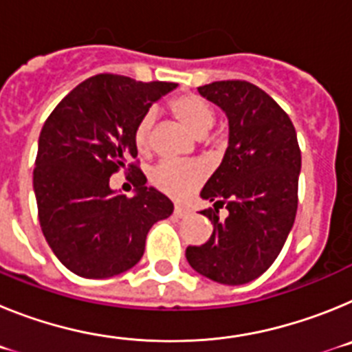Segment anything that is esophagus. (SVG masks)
<instances>
[{"label":"esophagus","instance_id":"34e87169","mask_svg":"<svg viewBox=\"0 0 352 352\" xmlns=\"http://www.w3.org/2000/svg\"><path fill=\"white\" fill-rule=\"evenodd\" d=\"M174 214H176L178 219H185V217H188V214H190V210L185 206H174Z\"/></svg>","mask_w":352,"mask_h":352}]
</instances>
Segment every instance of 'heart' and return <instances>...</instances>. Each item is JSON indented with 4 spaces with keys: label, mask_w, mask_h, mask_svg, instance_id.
Instances as JSON below:
<instances>
[{
    "label": "heart",
    "mask_w": 352,
    "mask_h": 352,
    "mask_svg": "<svg viewBox=\"0 0 352 352\" xmlns=\"http://www.w3.org/2000/svg\"><path fill=\"white\" fill-rule=\"evenodd\" d=\"M170 111L183 125L197 135H204L214 123V111L206 100L197 95H182L170 102ZM153 114L146 113L133 129V144L139 153H146L151 144ZM203 167L194 162L166 160L158 164L151 173V183L158 190L174 199H185L203 182Z\"/></svg>",
    "instance_id": "b5f03b06"
}]
</instances>
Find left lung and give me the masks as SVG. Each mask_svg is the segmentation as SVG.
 <instances>
[{
    "label": "left lung",
    "mask_w": 352,
    "mask_h": 352,
    "mask_svg": "<svg viewBox=\"0 0 352 352\" xmlns=\"http://www.w3.org/2000/svg\"><path fill=\"white\" fill-rule=\"evenodd\" d=\"M229 120V146L201 197L213 223L206 243L186 248V261L210 280H256L278 257L298 210L301 151L296 130L268 93L247 80H217L197 88ZM230 211L226 219L218 208Z\"/></svg>",
    "instance_id": "8db88e82"
}]
</instances>
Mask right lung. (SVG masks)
I'll use <instances>...</instances> for the list:
<instances>
[{"label":"right lung","mask_w":352,"mask_h":352,"mask_svg":"<svg viewBox=\"0 0 352 352\" xmlns=\"http://www.w3.org/2000/svg\"><path fill=\"white\" fill-rule=\"evenodd\" d=\"M176 82H139L100 74L72 89L45 120L33 170L38 220L54 256L76 275L109 278L141 261L146 234L174 206L146 186L133 129ZM120 168L133 173L136 195L108 186Z\"/></svg>","instance_id":"obj_1"}]
</instances>
